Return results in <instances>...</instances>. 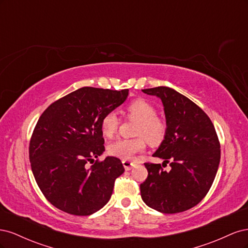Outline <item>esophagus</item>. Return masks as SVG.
<instances>
[{"label":"esophagus","instance_id":"34e87169","mask_svg":"<svg viewBox=\"0 0 248 248\" xmlns=\"http://www.w3.org/2000/svg\"><path fill=\"white\" fill-rule=\"evenodd\" d=\"M122 163H123V166H124V168H125L126 170H131L134 166H136V164H134V163L131 162V161H129V160H122Z\"/></svg>","mask_w":248,"mask_h":248}]
</instances>
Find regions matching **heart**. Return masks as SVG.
Instances as JSON below:
<instances>
[{"mask_svg":"<svg viewBox=\"0 0 248 248\" xmlns=\"http://www.w3.org/2000/svg\"><path fill=\"white\" fill-rule=\"evenodd\" d=\"M127 117L139 120L133 139H120L109 144L108 151L111 156L124 160L132 159L139 152L144 151L147 140L153 146L159 145L167 134V124L156 116V108L144 99L132 101L126 108ZM119 127V118L115 111L104 115L100 122V129L104 137H114Z\"/></svg>","mask_w":248,"mask_h":248,"instance_id":"1","label":"heart"}]
</instances>
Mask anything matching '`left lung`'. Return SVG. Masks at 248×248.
Here are the masks:
<instances>
[{
    "label": "left lung",
    "mask_w": 248,
    "mask_h": 248,
    "mask_svg": "<svg viewBox=\"0 0 248 248\" xmlns=\"http://www.w3.org/2000/svg\"><path fill=\"white\" fill-rule=\"evenodd\" d=\"M159 97L167 120V134L155 157L170 163L146 162L148 177L140 196L150 208L161 213L186 211L206 197L220 161V144L211 120L196 103L168 87L141 90Z\"/></svg>",
    "instance_id": "left-lung-1"
}]
</instances>
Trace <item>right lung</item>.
<instances>
[{
	"mask_svg": "<svg viewBox=\"0 0 248 248\" xmlns=\"http://www.w3.org/2000/svg\"><path fill=\"white\" fill-rule=\"evenodd\" d=\"M128 89L84 87L51 103L33 131L29 157L33 175L46 200L62 211L91 215L109 201L115 180L124 172L119 158L104 152L102 117L126 100Z\"/></svg>",
	"mask_w": 248,
	"mask_h": 248,
	"instance_id": "1",
	"label": "right lung"
}]
</instances>
